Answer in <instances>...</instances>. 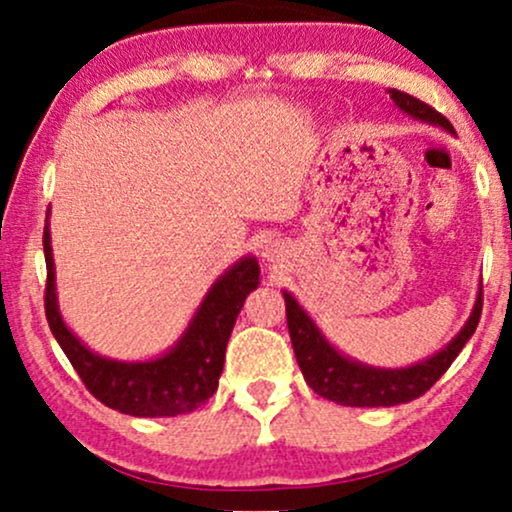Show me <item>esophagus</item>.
Instances as JSON below:
<instances>
[{
	"label": "esophagus",
	"mask_w": 512,
	"mask_h": 512,
	"mask_svg": "<svg viewBox=\"0 0 512 512\" xmlns=\"http://www.w3.org/2000/svg\"><path fill=\"white\" fill-rule=\"evenodd\" d=\"M273 249H266V258H268V261H273Z\"/></svg>",
	"instance_id": "1"
}]
</instances>
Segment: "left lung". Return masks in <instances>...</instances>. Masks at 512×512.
I'll use <instances>...</instances> for the list:
<instances>
[{"label": "left lung", "instance_id": "8db88e82", "mask_svg": "<svg viewBox=\"0 0 512 512\" xmlns=\"http://www.w3.org/2000/svg\"><path fill=\"white\" fill-rule=\"evenodd\" d=\"M388 93L395 107L410 114L412 119L441 126L448 134H455L453 124L426 102L395 88H388ZM282 297H285L287 306V328H290L294 357H297L299 369H302L306 386L321 398L345 407H393L417 400L419 395H424L438 378L446 374L448 366L455 362L462 347L474 335L479 316H482V285H479L477 302L472 306L470 318L443 350L412 366L381 369V366L362 364L335 350L326 340V335L321 333V328L314 323V318L306 314L304 306L294 299V294L282 292Z\"/></svg>", "mask_w": 512, "mask_h": 512}]
</instances>
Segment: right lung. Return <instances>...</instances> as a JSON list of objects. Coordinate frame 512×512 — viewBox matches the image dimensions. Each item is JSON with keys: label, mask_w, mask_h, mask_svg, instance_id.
<instances>
[{"label": "right lung", "mask_w": 512, "mask_h": 512, "mask_svg": "<svg viewBox=\"0 0 512 512\" xmlns=\"http://www.w3.org/2000/svg\"><path fill=\"white\" fill-rule=\"evenodd\" d=\"M50 242V222H47L42 234L47 263V323L76 374L102 405L131 417H177V414L194 412L218 390L234 321L242 311L244 299L261 282L256 256L239 258L210 285L182 338L165 354L143 362H119L90 350L64 323L57 302V285H54Z\"/></svg>", "instance_id": "add662e5"}]
</instances>
